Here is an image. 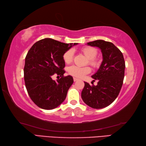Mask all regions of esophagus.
Segmentation results:
<instances>
[{"label": "esophagus", "mask_w": 146, "mask_h": 146, "mask_svg": "<svg viewBox=\"0 0 146 146\" xmlns=\"http://www.w3.org/2000/svg\"><path fill=\"white\" fill-rule=\"evenodd\" d=\"M73 80H74V82H76V80H78V78H76L75 77H73Z\"/></svg>", "instance_id": "1"}]
</instances>
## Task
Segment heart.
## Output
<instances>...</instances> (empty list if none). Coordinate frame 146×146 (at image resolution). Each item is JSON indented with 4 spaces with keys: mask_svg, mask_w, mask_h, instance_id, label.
<instances>
[{
    "mask_svg": "<svg viewBox=\"0 0 146 146\" xmlns=\"http://www.w3.org/2000/svg\"><path fill=\"white\" fill-rule=\"evenodd\" d=\"M82 52L84 53L86 57L88 58V63L93 68H96L98 66V61L96 58V56L97 55V50L93 47H84L81 49ZM63 60L66 64H70L73 58V50L69 49L64 53L62 56ZM90 68L86 67L80 68L76 66H71L68 69V71L70 75H72L75 77L80 78L83 75L88 74L90 72Z\"/></svg>",
    "mask_w": 146,
    "mask_h": 146,
    "instance_id": "heart-1",
    "label": "heart"
}]
</instances>
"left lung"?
<instances>
[{"label":"left lung","instance_id":"1","mask_svg":"<svg viewBox=\"0 0 146 146\" xmlns=\"http://www.w3.org/2000/svg\"><path fill=\"white\" fill-rule=\"evenodd\" d=\"M87 44L100 49L103 60L97 73L92 75L98 81L97 85L90 86L85 82L81 97L90 107L102 109L110 105L120 93L124 78V58L120 49L110 42L97 40Z\"/></svg>","mask_w":146,"mask_h":146}]
</instances>
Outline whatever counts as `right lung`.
<instances>
[{
	"label": "right lung",
	"mask_w": 146,
	"mask_h": 146,
	"mask_svg": "<svg viewBox=\"0 0 146 146\" xmlns=\"http://www.w3.org/2000/svg\"><path fill=\"white\" fill-rule=\"evenodd\" d=\"M77 43L65 44L44 38L32 46L25 58L24 76L28 95L32 101L44 110H53L66 99L73 83L71 76H64V53ZM54 74L61 76L56 81Z\"/></svg>",
	"instance_id": "add662e5"
}]
</instances>
